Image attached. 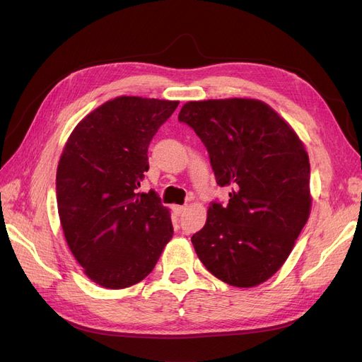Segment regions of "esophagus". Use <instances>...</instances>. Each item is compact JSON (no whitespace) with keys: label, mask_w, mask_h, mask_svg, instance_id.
I'll list each match as a JSON object with an SVG mask.
<instances>
[{"label":"esophagus","mask_w":362,"mask_h":362,"mask_svg":"<svg viewBox=\"0 0 362 362\" xmlns=\"http://www.w3.org/2000/svg\"><path fill=\"white\" fill-rule=\"evenodd\" d=\"M173 211H175V214L181 216V214L185 211V206H184V205H182V206H181V205H175V206H173Z\"/></svg>","instance_id":"34e87169"}]
</instances>
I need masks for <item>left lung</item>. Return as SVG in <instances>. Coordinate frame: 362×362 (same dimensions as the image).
<instances>
[{
  "instance_id": "left-lung-1",
  "label": "left lung",
  "mask_w": 362,
  "mask_h": 362,
  "mask_svg": "<svg viewBox=\"0 0 362 362\" xmlns=\"http://www.w3.org/2000/svg\"><path fill=\"white\" fill-rule=\"evenodd\" d=\"M210 154L216 181L231 187L211 204L192 243L229 286L257 287L282 267L311 213L310 157L286 119L259 100L185 103L178 115Z\"/></svg>"
}]
</instances>
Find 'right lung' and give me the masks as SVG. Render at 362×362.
I'll return each mask as SVG.
<instances>
[{
    "label": "right lung",
    "mask_w": 362,
    "mask_h": 362,
    "mask_svg": "<svg viewBox=\"0 0 362 362\" xmlns=\"http://www.w3.org/2000/svg\"><path fill=\"white\" fill-rule=\"evenodd\" d=\"M180 101L117 96L74 128L57 166L64 238L86 276L120 290L144 281L173 235L170 210L139 192L148 146Z\"/></svg>",
    "instance_id": "add662e5"
}]
</instances>
